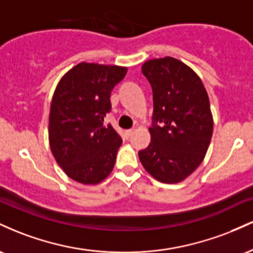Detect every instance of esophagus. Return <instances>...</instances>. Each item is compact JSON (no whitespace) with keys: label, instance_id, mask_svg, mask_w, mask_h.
Instances as JSON below:
<instances>
[{"label":"esophagus","instance_id":"1","mask_svg":"<svg viewBox=\"0 0 253 253\" xmlns=\"http://www.w3.org/2000/svg\"><path fill=\"white\" fill-rule=\"evenodd\" d=\"M132 133H133V129H127V130H125V136H126V138L128 139L129 136L132 135Z\"/></svg>","mask_w":253,"mask_h":253}]
</instances>
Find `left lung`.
<instances>
[{"instance_id": "obj_1", "label": "left lung", "mask_w": 253, "mask_h": 253, "mask_svg": "<svg viewBox=\"0 0 253 253\" xmlns=\"http://www.w3.org/2000/svg\"><path fill=\"white\" fill-rule=\"evenodd\" d=\"M153 92L151 143L139 159L157 181L178 183L202 163L213 134L208 94L193 69L172 57L141 66Z\"/></svg>"}]
</instances>
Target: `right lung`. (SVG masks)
<instances>
[{
	"label": "right lung",
	"instance_id": "right-lung-1",
	"mask_svg": "<svg viewBox=\"0 0 253 253\" xmlns=\"http://www.w3.org/2000/svg\"><path fill=\"white\" fill-rule=\"evenodd\" d=\"M127 68L80 63L62 77L52 97L48 140L54 159L70 178L97 184L114 168L123 139L104 118L110 92Z\"/></svg>",
	"mask_w": 253,
	"mask_h": 253
}]
</instances>
